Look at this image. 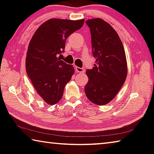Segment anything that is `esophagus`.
Listing matches in <instances>:
<instances>
[{
  "mask_svg": "<svg viewBox=\"0 0 154 154\" xmlns=\"http://www.w3.org/2000/svg\"><path fill=\"white\" fill-rule=\"evenodd\" d=\"M75 70H76V71L77 72H79V73H83V72H85V69H82V68H80V67H78V66L75 67Z\"/></svg>",
  "mask_w": 154,
  "mask_h": 154,
  "instance_id": "1",
  "label": "esophagus"
}]
</instances>
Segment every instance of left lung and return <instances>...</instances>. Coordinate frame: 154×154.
I'll list each match as a JSON object with an SVG mask.
<instances>
[{
  "label": "left lung",
  "mask_w": 154,
  "mask_h": 154,
  "mask_svg": "<svg viewBox=\"0 0 154 154\" xmlns=\"http://www.w3.org/2000/svg\"><path fill=\"white\" fill-rule=\"evenodd\" d=\"M92 36V69L87 70L85 93L91 102L105 105L113 100L126 81L128 66L123 44L116 31L100 18L88 20Z\"/></svg>",
  "instance_id": "obj_1"
}]
</instances>
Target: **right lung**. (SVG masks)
<instances>
[{
  "label": "right lung",
  "mask_w": 154,
  "mask_h": 154,
  "mask_svg": "<svg viewBox=\"0 0 154 154\" xmlns=\"http://www.w3.org/2000/svg\"><path fill=\"white\" fill-rule=\"evenodd\" d=\"M84 20L50 19L35 31L28 47L26 69L36 92L49 105L58 103L75 70L57 58L64 51L71 34L80 29Z\"/></svg>",
  "instance_id": "obj_1"
}]
</instances>
